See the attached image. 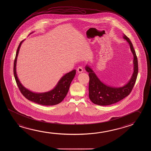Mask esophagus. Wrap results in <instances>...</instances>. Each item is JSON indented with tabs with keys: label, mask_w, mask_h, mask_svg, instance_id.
Listing matches in <instances>:
<instances>
[{
	"label": "esophagus",
	"mask_w": 151,
	"mask_h": 151,
	"mask_svg": "<svg viewBox=\"0 0 151 151\" xmlns=\"http://www.w3.org/2000/svg\"><path fill=\"white\" fill-rule=\"evenodd\" d=\"M77 70V72H78L79 73L83 72V67L82 66H79V67H78Z\"/></svg>",
	"instance_id": "34e87169"
}]
</instances>
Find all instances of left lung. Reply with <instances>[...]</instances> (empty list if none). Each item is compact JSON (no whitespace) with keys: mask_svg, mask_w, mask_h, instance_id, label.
I'll return each mask as SVG.
<instances>
[{"mask_svg":"<svg viewBox=\"0 0 151 151\" xmlns=\"http://www.w3.org/2000/svg\"><path fill=\"white\" fill-rule=\"evenodd\" d=\"M124 39L129 45L133 55L134 71L131 78L123 86L115 87L106 85L101 82L91 68L86 65L85 69L89 73V97L94 104L106 106L121 101L130 94L136 82L138 74V61L136 52L130 40L124 34Z\"/></svg>","mask_w":151,"mask_h":151,"instance_id":"obj_1","label":"left lung"}]
</instances>
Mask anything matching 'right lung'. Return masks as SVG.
<instances>
[{
    "instance_id": "right-lung-1",
    "label": "right lung",
    "mask_w": 151,
    "mask_h": 151,
    "mask_svg": "<svg viewBox=\"0 0 151 151\" xmlns=\"http://www.w3.org/2000/svg\"><path fill=\"white\" fill-rule=\"evenodd\" d=\"M24 41V40H22L18 47L14 64V74L20 92L27 99L37 104L45 106H52L59 104L64 99L67 95L70 83L76 74V70H73L64 75L57 83L56 86L50 91L40 93L30 91L22 85L18 79L16 73L18 55L20 46Z\"/></svg>"
}]
</instances>
